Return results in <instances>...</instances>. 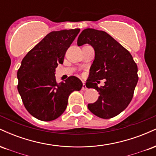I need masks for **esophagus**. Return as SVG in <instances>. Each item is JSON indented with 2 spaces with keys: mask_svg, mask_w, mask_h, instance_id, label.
<instances>
[{
  "mask_svg": "<svg viewBox=\"0 0 156 156\" xmlns=\"http://www.w3.org/2000/svg\"><path fill=\"white\" fill-rule=\"evenodd\" d=\"M87 87H86V84H85V82L83 81V87H82V90H87Z\"/></svg>",
  "mask_w": 156,
  "mask_h": 156,
  "instance_id": "esophagus-1",
  "label": "esophagus"
}]
</instances>
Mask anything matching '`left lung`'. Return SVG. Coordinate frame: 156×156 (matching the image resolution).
Listing matches in <instances>:
<instances>
[{"label":"left lung","mask_w":156,"mask_h":156,"mask_svg":"<svg viewBox=\"0 0 156 156\" xmlns=\"http://www.w3.org/2000/svg\"><path fill=\"white\" fill-rule=\"evenodd\" d=\"M89 44L94 50V60L89 69L87 88L97 89L99 98L88 108L103 119L114 117L124 111L131 101L136 86L138 67L129 51L108 34L87 28L78 38V46ZM105 79V85L98 87V80Z\"/></svg>","instance_id":"obj_1"}]
</instances>
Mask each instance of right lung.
<instances>
[{
    "label": "right lung",
    "mask_w": 156,
    "mask_h": 156,
    "mask_svg": "<svg viewBox=\"0 0 156 156\" xmlns=\"http://www.w3.org/2000/svg\"><path fill=\"white\" fill-rule=\"evenodd\" d=\"M79 32V28L52 31L22 60L17 71V89L25 108L39 120L60 117L67 108L69 94L83 87L76 76L59 83L55 77V68L63 64L66 51Z\"/></svg>",
    "instance_id": "right-lung-1"
}]
</instances>
